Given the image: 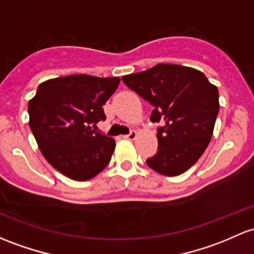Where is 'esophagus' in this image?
Segmentation results:
<instances>
[{
  "label": "esophagus",
  "instance_id": "34e87169",
  "mask_svg": "<svg viewBox=\"0 0 254 254\" xmlns=\"http://www.w3.org/2000/svg\"><path fill=\"white\" fill-rule=\"evenodd\" d=\"M123 137L127 138V140H135V138L137 137V132H136V131H131V132H130V134L124 135V136H123Z\"/></svg>",
  "mask_w": 254,
  "mask_h": 254
}]
</instances>
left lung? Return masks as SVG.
<instances>
[{
  "label": "left lung",
  "mask_w": 254,
  "mask_h": 254,
  "mask_svg": "<svg viewBox=\"0 0 254 254\" xmlns=\"http://www.w3.org/2000/svg\"><path fill=\"white\" fill-rule=\"evenodd\" d=\"M129 89L154 107L152 122L158 151L146 163L165 176H178L199 159L209 145L219 112V92L202 71L191 66L161 63L123 76Z\"/></svg>",
  "instance_id": "obj_1"
}]
</instances>
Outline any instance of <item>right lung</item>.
Returning a JSON list of instances; mask_svg holds the SVG:
<instances>
[{"label":"right lung","instance_id":"obj_1","mask_svg":"<svg viewBox=\"0 0 254 254\" xmlns=\"http://www.w3.org/2000/svg\"><path fill=\"white\" fill-rule=\"evenodd\" d=\"M119 82L117 76H61L41 82L29 101V127L37 146L66 178L90 180L111 161L116 141L96 131V124L106 120L102 107Z\"/></svg>","mask_w":254,"mask_h":254}]
</instances>
